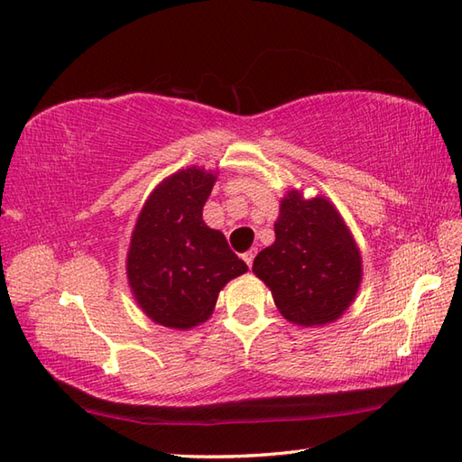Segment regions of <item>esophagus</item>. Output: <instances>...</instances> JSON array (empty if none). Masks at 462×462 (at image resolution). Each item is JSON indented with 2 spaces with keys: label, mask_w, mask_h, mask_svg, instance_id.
Instances as JSON below:
<instances>
[{
  "label": "esophagus",
  "mask_w": 462,
  "mask_h": 462,
  "mask_svg": "<svg viewBox=\"0 0 462 462\" xmlns=\"http://www.w3.org/2000/svg\"><path fill=\"white\" fill-rule=\"evenodd\" d=\"M254 254H257V249H251V251H247V253L243 254V261L247 263L249 269H251V266H253V259H254Z\"/></svg>",
  "instance_id": "1"
}]
</instances>
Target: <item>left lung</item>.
I'll list each match as a JSON object with an SVG mask.
<instances>
[{"label":"left lung","mask_w":462,"mask_h":462,"mask_svg":"<svg viewBox=\"0 0 462 462\" xmlns=\"http://www.w3.org/2000/svg\"><path fill=\"white\" fill-rule=\"evenodd\" d=\"M286 320L318 328L336 322L362 284V254L336 205L289 189L274 221V243L253 263Z\"/></svg>","instance_id":"1"}]
</instances>
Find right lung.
I'll return each mask as SVG.
<instances>
[{
	"label": "right lung",
	"instance_id": "obj_1",
	"mask_svg": "<svg viewBox=\"0 0 462 462\" xmlns=\"http://www.w3.org/2000/svg\"><path fill=\"white\" fill-rule=\"evenodd\" d=\"M217 171L191 166L162 180L142 208L126 254L132 296L152 322L189 330L209 320L229 281L249 271L203 221Z\"/></svg>",
	"mask_w": 462,
	"mask_h": 462
}]
</instances>
